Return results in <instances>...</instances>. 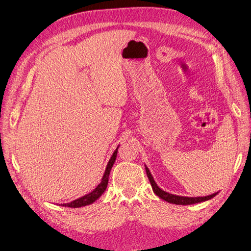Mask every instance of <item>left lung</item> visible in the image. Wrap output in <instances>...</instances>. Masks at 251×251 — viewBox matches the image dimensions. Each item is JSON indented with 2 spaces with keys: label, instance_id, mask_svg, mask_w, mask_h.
I'll list each match as a JSON object with an SVG mask.
<instances>
[{
  "label": "left lung",
  "instance_id": "8db88e82",
  "mask_svg": "<svg viewBox=\"0 0 251 251\" xmlns=\"http://www.w3.org/2000/svg\"><path fill=\"white\" fill-rule=\"evenodd\" d=\"M145 169H146V173L147 176L149 178V181L151 183V187L153 192L155 193V195H157L160 199H163L169 203H173V204H179V205H189V204H195V203H199V202H203L206 200L212 199L213 197H215L217 193L212 194V195H208V196H204V197H184V196H178V195H173V194H170L167 193L165 191L161 190L158 185L156 184V182L153 179V177L149 171V169L147 168V166L145 165Z\"/></svg>",
  "mask_w": 251,
  "mask_h": 251
}]
</instances>
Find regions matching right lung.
<instances>
[{"label": "right lung", "instance_id": "right-lung-1", "mask_svg": "<svg viewBox=\"0 0 251 251\" xmlns=\"http://www.w3.org/2000/svg\"><path fill=\"white\" fill-rule=\"evenodd\" d=\"M119 146H120V145H119ZM119 146L117 147L115 152L112 153V155H111V157H110V159L108 161V164L106 166V169H105V172H104V175H103L102 179H101V182L98 185H97V187L91 193H88V194H86V195L80 197V198H78L76 200H73V201L69 202V203H62V204H60L61 206H68V207H81V206H85V205H88V204H92L93 202H95L97 199H98L102 195V194L105 192V190H106V188H107L110 170H111L112 166H114L115 161H116Z\"/></svg>", "mask_w": 251, "mask_h": 251}]
</instances>
